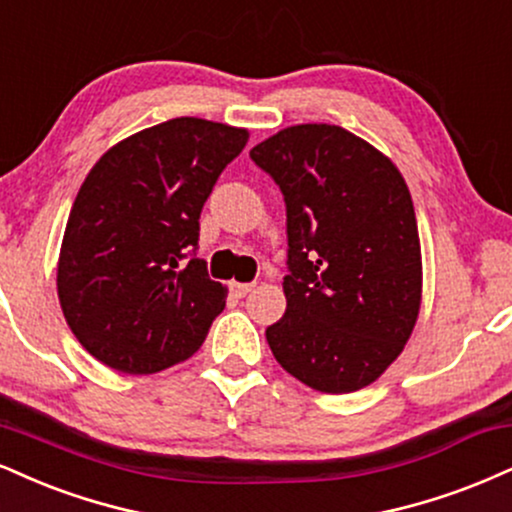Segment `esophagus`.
Returning a JSON list of instances; mask_svg holds the SVG:
<instances>
[{
    "label": "esophagus",
    "mask_w": 512,
    "mask_h": 512,
    "mask_svg": "<svg viewBox=\"0 0 512 512\" xmlns=\"http://www.w3.org/2000/svg\"><path fill=\"white\" fill-rule=\"evenodd\" d=\"M252 288H255V283H238V281L231 283V291H233V295H238V298H245Z\"/></svg>",
    "instance_id": "1"
}]
</instances>
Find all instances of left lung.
Wrapping results in <instances>:
<instances>
[{
    "mask_svg": "<svg viewBox=\"0 0 512 512\" xmlns=\"http://www.w3.org/2000/svg\"><path fill=\"white\" fill-rule=\"evenodd\" d=\"M288 217L286 312L276 362L322 393L374 384L403 353L422 305L415 207L384 152L331 123L281 128L250 150Z\"/></svg>",
    "mask_w": 512,
    "mask_h": 512,
    "instance_id": "8db88e82",
    "label": "left lung"
}]
</instances>
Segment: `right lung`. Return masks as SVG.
I'll list each match as a JSON object with an SVG mask.
<instances>
[{"label": "right lung", "mask_w": 512, "mask_h": 512, "mask_svg": "<svg viewBox=\"0 0 512 512\" xmlns=\"http://www.w3.org/2000/svg\"><path fill=\"white\" fill-rule=\"evenodd\" d=\"M248 128L181 116L97 159L66 221L57 293L66 324L102 365L155 374L188 360L229 288L193 257L200 212Z\"/></svg>", "instance_id": "add662e5"}]
</instances>
